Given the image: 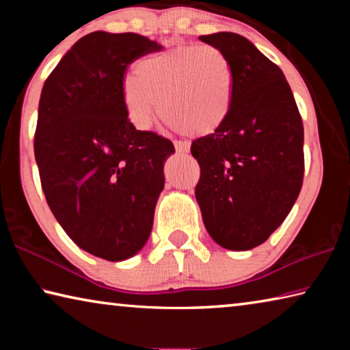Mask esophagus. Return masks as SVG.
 Returning <instances> with one entry per match:
<instances>
[{
    "label": "esophagus",
    "instance_id": "esophagus-1",
    "mask_svg": "<svg viewBox=\"0 0 350 350\" xmlns=\"http://www.w3.org/2000/svg\"><path fill=\"white\" fill-rule=\"evenodd\" d=\"M176 151L177 152H188L189 151V142H183V140H176L174 142Z\"/></svg>",
    "mask_w": 350,
    "mask_h": 350
}]
</instances>
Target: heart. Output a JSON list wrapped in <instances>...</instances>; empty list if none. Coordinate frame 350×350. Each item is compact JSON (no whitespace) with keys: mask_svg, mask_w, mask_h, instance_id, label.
<instances>
[{"mask_svg":"<svg viewBox=\"0 0 350 350\" xmlns=\"http://www.w3.org/2000/svg\"><path fill=\"white\" fill-rule=\"evenodd\" d=\"M135 74L123 77L120 97L128 120L145 131L157 111L180 133L208 135L230 116L234 68L222 49L183 44L142 58Z\"/></svg>","mask_w":350,"mask_h":350,"instance_id":"1","label":"heart"}]
</instances>
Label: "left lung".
<instances>
[{"mask_svg":"<svg viewBox=\"0 0 350 350\" xmlns=\"http://www.w3.org/2000/svg\"><path fill=\"white\" fill-rule=\"evenodd\" d=\"M230 57L234 96L217 131L193 142L200 167L196 199L206 232L228 250L269 239L303 187L304 128L282 70L233 32L200 35Z\"/></svg>","mask_w":350,"mask_h":350,"instance_id":"1","label":"left lung"}]
</instances>
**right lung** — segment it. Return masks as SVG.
Instances as JSON below:
<instances>
[{"mask_svg":"<svg viewBox=\"0 0 350 350\" xmlns=\"http://www.w3.org/2000/svg\"><path fill=\"white\" fill-rule=\"evenodd\" d=\"M161 49L133 32L88 33L41 91L33 151L47 205L77 245L106 260L134 256L150 238L174 152L134 128L120 97L129 64Z\"/></svg>","mask_w":350,"mask_h":350,"instance_id":"obj_1","label":"right lung"}]
</instances>
